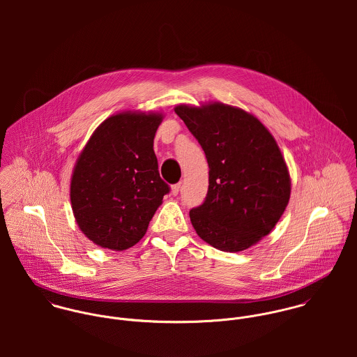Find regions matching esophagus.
<instances>
[{"instance_id":"obj_1","label":"esophagus","mask_w":357,"mask_h":357,"mask_svg":"<svg viewBox=\"0 0 357 357\" xmlns=\"http://www.w3.org/2000/svg\"><path fill=\"white\" fill-rule=\"evenodd\" d=\"M180 188H181V184L180 183H177V184H174V185H172V195H177L178 192H180Z\"/></svg>"}]
</instances>
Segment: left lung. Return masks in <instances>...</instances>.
<instances>
[{
  "mask_svg": "<svg viewBox=\"0 0 357 357\" xmlns=\"http://www.w3.org/2000/svg\"><path fill=\"white\" fill-rule=\"evenodd\" d=\"M174 111L208 163L207 197L190 211L192 227L221 252L255 246L290 201V173L275 137L253 114L224 102L178 104Z\"/></svg>",
  "mask_w": 357,
  "mask_h": 357,
  "instance_id": "obj_1",
  "label": "left lung"
}]
</instances>
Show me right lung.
<instances>
[{
    "label": "right lung",
    "instance_id": "obj_1",
    "mask_svg": "<svg viewBox=\"0 0 357 357\" xmlns=\"http://www.w3.org/2000/svg\"><path fill=\"white\" fill-rule=\"evenodd\" d=\"M162 119L160 112L114 114L79 153L70 199L79 229L95 245L115 252L135 246L169 192L153 153Z\"/></svg>",
    "mask_w": 357,
    "mask_h": 357
}]
</instances>
